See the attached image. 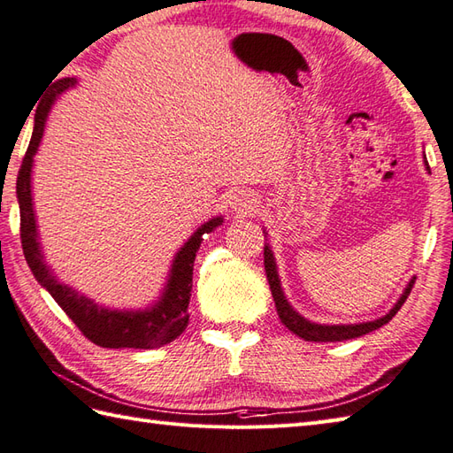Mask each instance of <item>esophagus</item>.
Segmentation results:
<instances>
[{
  "mask_svg": "<svg viewBox=\"0 0 453 453\" xmlns=\"http://www.w3.org/2000/svg\"><path fill=\"white\" fill-rule=\"evenodd\" d=\"M229 208L237 211V214L247 216V214H251V211H255L257 200L249 190H235L234 195L229 196Z\"/></svg>",
  "mask_w": 453,
  "mask_h": 453,
  "instance_id": "esophagus-1",
  "label": "esophagus"
}]
</instances>
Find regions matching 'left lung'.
Masks as SVG:
<instances>
[{"instance_id":"left-lung-1","label":"left lung","mask_w":453,"mask_h":453,"mask_svg":"<svg viewBox=\"0 0 453 453\" xmlns=\"http://www.w3.org/2000/svg\"><path fill=\"white\" fill-rule=\"evenodd\" d=\"M425 165L426 171H430L428 161L425 157ZM266 237V235H265ZM265 271H266V278L268 284H271V292L274 297L276 303V311L280 321L290 329L294 334L300 336L303 341H311V342H336V341H349V339H356V336H362L365 333H372L375 329H380L386 323H389L395 313L401 310V305L405 303V300L409 297L412 284H415V278H411L405 292L401 294V297L397 300V303L391 307V310L380 317V319L373 321H365V323H352V325H325V323H313L310 319H305L303 315L297 313L294 307L290 305V302L286 300L284 290L280 286V278H278V268H276V261H274V253L268 243H265Z\"/></svg>"}]
</instances>
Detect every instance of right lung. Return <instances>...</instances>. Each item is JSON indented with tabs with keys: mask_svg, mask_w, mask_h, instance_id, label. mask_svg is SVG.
Instances as JSON below:
<instances>
[{
	"mask_svg": "<svg viewBox=\"0 0 453 453\" xmlns=\"http://www.w3.org/2000/svg\"><path fill=\"white\" fill-rule=\"evenodd\" d=\"M78 83L75 78H64L54 83L50 93L38 104L35 114V128L31 143H28L23 165L17 177V200L21 211V243L27 265L31 268L36 282L50 294L65 315L78 325V329L95 344L103 349H157V346L175 341L188 325V302L192 290V266L202 243V235L214 232L224 224V218L216 216L204 221L187 243L182 245L173 258L167 282L163 286L157 302L146 310H111L95 303L91 297L73 290L72 286L58 280L52 268L46 265L41 242H38V226L33 204V165L38 146L42 142L48 112H50L56 97H60Z\"/></svg>",
	"mask_w": 453,
	"mask_h": 453,
	"instance_id": "add662e5",
	"label": "right lung"
}]
</instances>
